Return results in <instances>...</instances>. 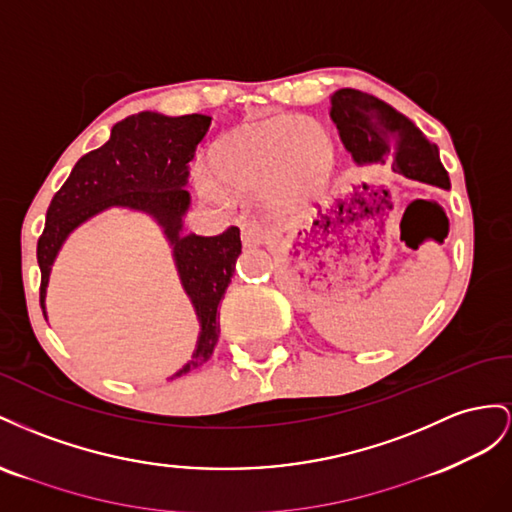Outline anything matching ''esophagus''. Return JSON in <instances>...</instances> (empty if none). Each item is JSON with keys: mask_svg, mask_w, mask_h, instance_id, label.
<instances>
[{"mask_svg": "<svg viewBox=\"0 0 512 512\" xmlns=\"http://www.w3.org/2000/svg\"><path fill=\"white\" fill-rule=\"evenodd\" d=\"M268 240V229L259 223H246L242 225V242L244 246H259Z\"/></svg>", "mask_w": 512, "mask_h": 512, "instance_id": "esophagus-1", "label": "esophagus"}]
</instances>
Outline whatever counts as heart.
Listing matches in <instances>:
<instances>
[{
    "instance_id": "1",
    "label": "heart",
    "mask_w": 512,
    "mask_h": 512,
    "mask_svg": "<svg viewBox=\"0 0 512 512\" xmlns=\"http://www.w3.org/2000/svg\"><path fill=\"white\" fill-rule=\"evenodd\" d=\"M199 191L212 201L259 193L268 208L289 212L321 193L334 167V141L313 118L281 115L244 124L216 143Z\"/></svg>"
}]
</instances>
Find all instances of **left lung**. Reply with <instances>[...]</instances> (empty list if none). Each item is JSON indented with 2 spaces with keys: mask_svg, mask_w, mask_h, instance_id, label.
<instances>
[{
  "mask_svg": "<svg viewBox=\"0 0 512 512\" xmlns=\"http://www.w3.org/2000/svg\"><path fill=\"white\" fill-rule=\"evenodd\" d=\"M330 118L356 165H386L392 160V171L405 178L450 188L437 145L388 102L343 87L330 96Z\"/></svg>",
  "mask_w": 512,
  "mask_h": 512,
  "instance_id": "obj_1",
  "label": "left lung"
}]
</instances>
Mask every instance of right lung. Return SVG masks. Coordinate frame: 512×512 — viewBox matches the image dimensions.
I'll return each instance as SVG.
<instances>
[{
    "label": "right lung",
    "instance_id": "add662e5",
    "mask_svg": "<svg viewBox=\"0 0 512 512\" xmlns=\"http://www.w3.org/2000/svg\"><path fill=\"white\" fill-rule=\"evenodd\" d=\"M212 124L210 115H169L141 111L111 128L102 148L79 158L68 180L51 199L45 231L38 240L40 306L45 311L51 266L66 238L77 227L111 208H126L152 216L163 227L173 248L182 287L199 319L193 358L173 377L186 375L208 362L216 341V311L236 272L242 253L240 229L229 227L221 236L184 233V216L191 208L188 163Z\"/></svg>",
    "mask_w": 512,
    "mask_h": 512
}]
</instances>
